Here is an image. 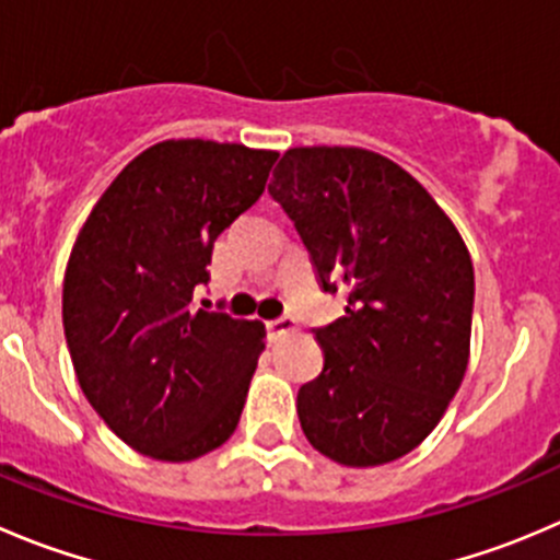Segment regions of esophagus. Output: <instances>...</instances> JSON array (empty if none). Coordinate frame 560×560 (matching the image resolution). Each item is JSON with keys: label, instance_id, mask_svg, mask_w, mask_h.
I'll use <instances>...</instances> for the list:
<instances>
[{"label": "esophagus", "instance_id": "1", "mask_svg": "<svg viewBox=\"0 0 560 560\" xmlns=\"http://www.w3.org/2000/svg\"><path fill=\"white\" fill-rule=\"evenodd\" d=\"M298 330V323L292 317H279V319H270L268 323V334H270V339H284V336H290V334H295Z\"/></svg>", "mask_w": 560, "mask_h": 560}]
</instances>
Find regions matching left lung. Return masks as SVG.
Segmentation results:
<instances>
[{
	"label": "left lung",
	"instance_id": "obj_1",
	"mask_svg": "<svg viewBox=\"0 0 560 560\" xmlns=\"http://www.w3.org/2000/svg\"><path fill=\"white\" fill-rule=\"evenodd\" d=\"M268 191L323 290H347L345 317L314 330L323 372L298 390L303 435L347 468L394 463L435 430L468 369V246L430 191L372 150L292 148Z\"/></svg>",
	"mask_w": 560,
	"mask_h": 560
}]
</instances>
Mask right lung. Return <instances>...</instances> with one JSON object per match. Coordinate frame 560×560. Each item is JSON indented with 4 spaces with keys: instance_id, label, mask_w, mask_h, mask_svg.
<instances>
[{
    "instance_id": "1",
    "label": "right lung",
    "mask_w": 560,
    "mask_h": 560,
    "mask_svg": "<svg viewBox=\"0 0 560 560\" xmlns=\"http://www.w3.org/2000/svg\"><path fill=\"white\" fill-rule=\"evenodd\" d=\"M276 150L166 139L103 191L70 248L62 325L86 401L133 452L191 463L230 441L259 319L194 312L213 243L265 191Z\"/></svg>"
}]
</instances>
